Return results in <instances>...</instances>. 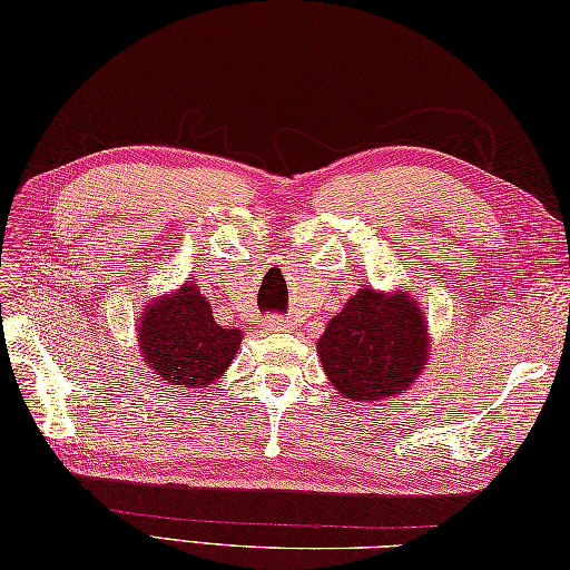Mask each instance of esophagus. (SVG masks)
<instances>
[{
	"label": "esophagus",
	"mask_w": 570,
	"mask_h": 570,
	"mask_svg": "<svg viewBox=\"0 0 570 570\" xmlns=\"http://www.w3.org/2000/svg\"><path fill=\"white\" fill-rule=\"evenodd\" d=\"M264 325H266V328H269V331H286L292 323H288L286 318H282V316H266V318H264Z\"/></svg>",
	"instance_id": "obj_1"
}]
</instances>
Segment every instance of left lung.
Segmentation results:
<instances>
[{
	"instance_id": "obj_1",
	"label": "left lung",
	"mask_w": 570,
	"mask_h": 570,
	"mask_svg": "<svg viewBox=\"0 0 570 570\" xmlns=\"http://www.w3.org/2000/svg\"><path fill=\"white\" fill-rule=\"evenodd\" d=\"M318 355L343 396L377 402L409 390L426 365V321L414 298L362 288L325 325Z\"/></svg>"
}]
</instances>
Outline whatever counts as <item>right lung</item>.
Instances as JSON below:
<instances>
[{
  "label": "right lung",
  "mask_w": 570,
  "mask_h": 570,
  "mask_svg": "<svg viewBox=\"0 0 570 570\" xmlns=\"http://www.w3.org/2000/svg\"><path fill=\"white\" fill-rule=\"evenodd\" d=\"M242 331L223 328L196 284L154 301L139 321V350L161 382L203 390L223 377Z\"/></svg>",
  "instance_id": "add662e5"
}]
</instances>
